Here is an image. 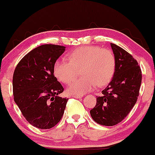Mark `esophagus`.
Masks as SVG:
<instances>
[{
	"mask_svg": "<svg viewBox=\"0 0 155 155\" xmlns=\"http://www.w3.org/2000/svg\"><path fill=\"white\" fill-rule=\"evenodd\" d=\"M73 97L74 98H81V95H78V94H75V95H73Z\"/></svg>",
	"mask_w": 155,
	"mask_h": 155,
	"instance_id": "esophagus-1",
	"label": "esophagus"
}]
</instances>
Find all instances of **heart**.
<instances>
[{"instance_id":"heart-1","label":"heart","mask_w":155,"mask_h":155,"mask_svg":"<svg viewBox=\"0 0 155 155\" xmlns=\"http://www.w3.org/2000/svg\"><path fill=\"white\" fill-rule=\"evenodd\" d=\"M68 61L54 63V76L64 84H70L75 79L81 68L82 78L76 80L68 87L71 94H83L95 86L105 87L110 83L116 71L114 53L107 48L97 46H84L76 48L67 55Z\"/></svg>"}]
</instances>
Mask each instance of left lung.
<instances>
[{"instance_id":"1","label":"left lung","mask_w":155,"mask_h":155,"mask_svg":"<svg viewBox=\"0 0 155 155\" xmlns=\"http://www.w3.org/2000/svg\"><path fill=\"white\" fill-rule=\"evenodd\" d=\"M110 45L116 57V71L90 111L97 124L109 127L118 124L130 113L139 96L142 80L141 70L133 56L117 45Z\"/></svg>"}]
</instances>
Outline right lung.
Wrapping results in <instances>:
<instances>
[{
  "mask_svg": "<svg viewBox=\"0 0 155 155\" xmlns=\"http://www.w3.org/2000/svg\"><path fill=\"white\" fill-rule=\"evenodd\" d=\"M65 46L45 44L28 53L13 74L14 100L25 120L39 129H50L61 121L68 98L59 97L64 87L54 76V63Z\"/></svg>",
  "mask_w": 155,
  "mask_h": 155,
  "instance_id": "1",
  "label": "right lung"
}]
</instances>
